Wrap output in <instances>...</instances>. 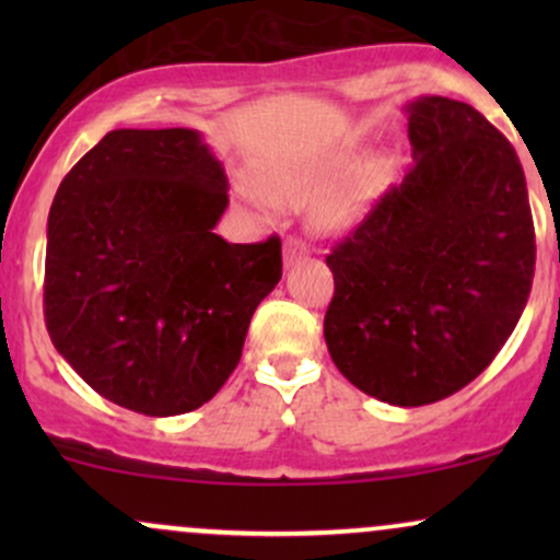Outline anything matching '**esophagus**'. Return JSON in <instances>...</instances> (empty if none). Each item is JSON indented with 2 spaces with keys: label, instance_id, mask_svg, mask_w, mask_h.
Segmentation results:
<instances>
[{
  "label": "esophagus",
  "instance_id": "esophagus-1",
  "mask_svg": "<svg viewBox=\"0 0 560 560\" xmlns=\"http://www.w3.org/2000/svg\"><path fill=\"white\" fill-rule=\"evenodd\" d=\"M307 253H311V249H307L305 242L298 240V236H287L284 240V266L287 268L294 266V262L302 258H307Z\"/></svg>",
  "mask_w": 560,
  "mask_h": 560
}]
</instances>
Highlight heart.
Returning <instances> with one entry per match:
<instances>
[{
	"instance_id": "obj_1",
	"label": "heart",
	"mask_w": 560,
	"mask_h": 560,
	"mask_svg": "<svg viewBox=\"0 0 560 560\" xmlns=\"http://www.w3.org/2000/svg\"><path fill=\"white\" fill-rule=\"evenodd\" d=\"M345 150L305 160H281L258 171L255 182L273 205H302L313 199L311 218L324 231H347L369 218L389 189L384 158H365L350 167Z\"/></svg>"
}]
</instances>
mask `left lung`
Masks as SVG:
<instances>
[{
	"label": "left lung",
	"mask_w": 560,
	"mask_h": 560,
	"mask_svg": "<svg viewBox=\"0 0 560 560\" xmlns=\"http://www.w3.org/2000/svg\"><path fill=\"white\" fill-rule=\"evenodd\" d=\"M402 113L413 165L326 255L324 337L347 382L416 408L474 382L516 329L535 223L516 150L485 115L436 94Z\"/></svg>",
	"instance_id": "8db88e82"
}]
</instances>
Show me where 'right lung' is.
I'll list each match as a JSON object with an SVG mask.
<instances>
[{
	"label": "right lung",
	"mask_w": 560,
	"mask_h": 560,
	"mask_svg": "<svg viewBox=\"0 0 560 560\" xmlns=\"http://www.w3.org/2000/svg\"><path fill=\"white\" fill-rule=\"evenodd\" d=\"M223 163L195 128H118L70 168L47 221L44 318L105 400L144 416L199 408L242 358L281 279V242L229 244Z\"/></svg>",
	"instance_id": "right-lung-1"
}]
</instances>
